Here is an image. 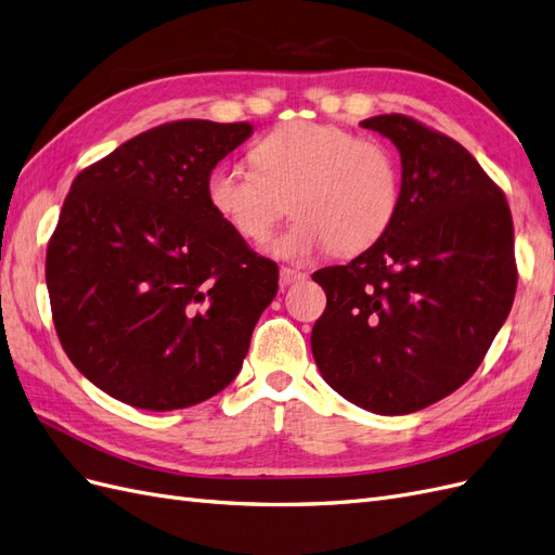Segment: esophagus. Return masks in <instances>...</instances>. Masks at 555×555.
<instances>
[{
    "label": "esophagus",
    "mask_w": 555,
    "mask_h": 555,
    "mask_svg": "<svg viewBox=\"0 0 555 555\" xmlns=\"http://www.w3.org/2000/svg\"><path fill=\"white\" fill-rule=\"evenodd\" d=\"M308 275L296 271V268H289V266H282L280 268V284L282 287H289V284H296V282H304Z\"/></svg>",
    "instance_id": "1"
}]
</instances>
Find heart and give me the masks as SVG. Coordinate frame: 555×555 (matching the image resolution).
Instances as JSON below:
<instances>
[{
	"label": "heart",
	"instance_id": "obj_1",
	"mask_svg": "<svg viewBox=\"0 0 555 555\" xmlns=\"http://www.w3.org/2000/svg\"><path fill=\"white\" fill-rule=\"evenodd\" d=\"M251 164H217L206 201L238 238L263 243L289 212L294 224L268 249L308 261L335 247L340 255L379 243L402 198L400 162L389 145L338 125L289 122L251 147Z\"/></svg>",
	"mask_w": 555,
	"mask_h": 555
}]
</instances>
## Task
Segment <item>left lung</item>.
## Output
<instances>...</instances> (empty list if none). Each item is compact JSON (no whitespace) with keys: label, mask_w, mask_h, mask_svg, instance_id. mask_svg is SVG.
<instances>
[{"label":"left lung","mask_w":555,"mask_h":555,"mask_svg":"<svg viewBox=\"0 0 555 555\" xmlns=\"http://www.w3.org/2000/svg\"><path fill=\"white\" fill-rule=\"evenodd\" d=\"M361 127L398 147L400 210L363 255L312 273L326 310L310 345L331 389L398 416L447 398L483 361L514 304V224L461 143L398 113Z\"/></svg>","instance_id":"8db88e82"}]
</instances>
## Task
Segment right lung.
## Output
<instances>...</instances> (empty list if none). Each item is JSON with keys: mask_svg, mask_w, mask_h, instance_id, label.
<instances>
[{"mask_svg": "<svg viewBox=\"0 0 555 555\" xmlns=\"http://www.w3.org/2000/svg\"><path fill=\"white\" fill-rule=\"evenodd\" d=\"M251 125L178 120L80 171L46 251L66 357L131 408L169 412L241 373L278 263L251 251L206 201V178Z\"/></svg>", "mask_w": 555, "mask_h": 555, "instance_id": "right-lung-1", "label": "right lung"}]
</instances>
